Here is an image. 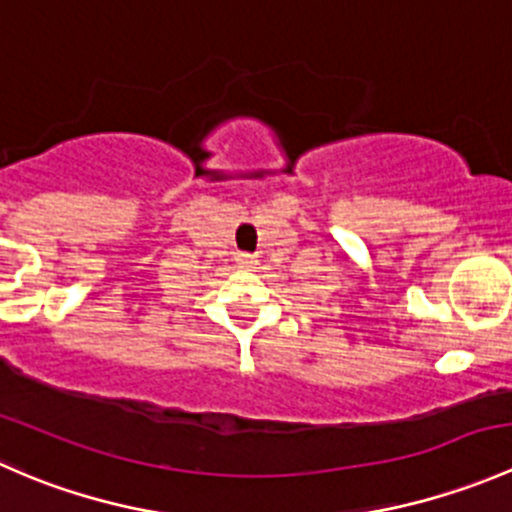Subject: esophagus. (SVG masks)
<instances>
[{"mask_svg": "<svg viewBox=\"0 0 512 512\" xmlns=\"http://www.w3.org/2000/svg\"><path fill=\"white\" fill-rule=\"evenodd\" d=\"M255 255H250V252H237L235 255V265L237 267H245V270H250V267H255Z\"/></svg>", "mask_w": 512, "mask_h": 512, "instance_id": "34e87169", "label": "esophagus"}]
</instances>
